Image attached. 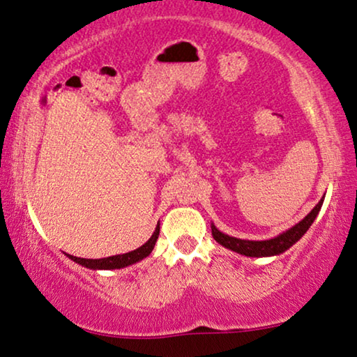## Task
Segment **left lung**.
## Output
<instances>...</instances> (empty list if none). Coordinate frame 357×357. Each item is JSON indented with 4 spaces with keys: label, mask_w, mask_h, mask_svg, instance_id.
Instances as JSON below:
<instances>
[{
    "label": "left lung",
    "mask_w": 357,
    "mask_h": 357,
    "mask_svg": "<svg viewBox=\"0 0 357 357\" xmlns=\"http://www.w3.org/2000/svg\"><path fill=\"white\" fill-rule=\"evenodd\" d=\"M323 201L324 197H321V201H319L318 204L311 209L310 214L305 215L298 224H295L293 227L288 229V231L278 234V236H275L273 238H268V241H243V238L227 236V234L220 232L214 224H211L212 237L215 238V242H219L220 245L225 247V249L237 252V254L245 255V257L280 255L285 250L290 249L293 243H296L301 237L305 236L306 231L311 227V224H313V220L317 219L318 212L321 211Z\"/></svg>",
    "instance_id": "obj_1"
}]
</instances>
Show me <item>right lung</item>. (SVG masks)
Segmentation results:
<instances>
[{
	"label": "right lung",
	"instance_id": "right-lung-1",
	"mask_svg": "<svg viewBox=\"0 0 357 357\" xmlns=\"http://www.w3.org/2000/svg\"><path fill=\"white\" fill-rule=\"evenodd\" d=\"M158 236H160V222H158L153 236L148 238V241L143 243L142 247H138L137 250L126 252V254H120V255H112V257H107V259H80V257H74L69 254H66V255L69 257L70 260H74L75 264L82 265V267L90 268V270L123 268V267H128V265L137 264V261H139V260L146 259V257L153 252V249H155Z\"/></svg>",
	"mask_w": 357,
	"mask_h": 357
}]
</instances>
